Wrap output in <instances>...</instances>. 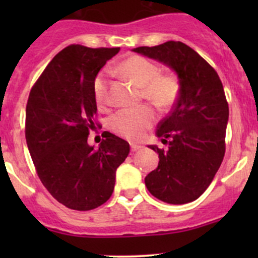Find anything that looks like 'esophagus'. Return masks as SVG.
<instances>
[{"label": "esophagus", "instance_id": "34e87169", "mask_svg": "<svg viewBox=\"0 0 258 258\" xmlns=\"http://www.w3.org/2000/svg\"><path fill=\"white\" fill-rule=\"evenodd\" d=\"M140 148H142L141 145H136V144H132L131 145V151H132V152H136V151H139Z\"/></svg>", "mask_w": 258, "mask_h": 258}]
</instances>
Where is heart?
I'll return each mask as SVG.
<instances>
[{"label": "heart", "mask_w": 258, "mask_h": 258, "mask_svg": "<svg viewBox=\"0 0 258 258\" xmlns=\"http://www.w3.org/2000/svg\"><path fill=\"white\" fill-rule=\"evenodd\" d=\"M118 71L141 86V97L147 98L161 110L170 108L177 101L181 91L178 77L173 74H160L155 62L142 56H131L118 66ZM93 96L98 107L108 103V74L102 71L93 81ZM156 122V112L150 105L123 108L108 118V128L118 136L137 141Z\"/></svg>", "instance_id": "obj_1"}]
</instances>
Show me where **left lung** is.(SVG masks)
<instances>
[{"label":"left lung","instance_id":"8db88e82","mask_svg":"<svg viewBox=\"0 0 258 258\" xmlns=\"http://www.w3.org/2000/svg\"><path fill=\"white\" fill-rule=\"evenodd\" d=\"M134 51L170 66L181 83L172 111L157 127L167 148L150 146L160 162L146 176V187L163 202L188 204L206 191L225 156L228 102L222 82L206 59L179 41Z\"/></svg>","mask_w":258,"mask_h":258}]
</instances>
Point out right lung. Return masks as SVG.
I'll list each match as a JSON object with an SVG mask.
<instances>
[{
    "label": "right lung",
    "mask_w": 258,
    "mask_h": 258,
    "mask_svg": "<svg viewBox=\"0 0 258 258\" xmlns=\"http://www.w3.org/2000/svg\"><path fill=\"white\" fill-rule=\"evenodd\" d=\"M119 47L70 45L59 51L31 88L25 135L36 172L59 204L88 211L112 195L116 170L130 145L105 131L100 147L87 144L98 126L93 81Z\"/></svg>",
    "instance_id": "add662e5"
}]
</instances>
